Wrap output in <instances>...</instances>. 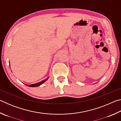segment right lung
<instances>
[{"label":"right lung","mask_w":121,"mask_h":121,"mask_svg":"<svg viewBox=\"0 0 121 121\" xmlns=\"http://www.w3.org/2000/svg\"><path fill=\"white\" fill-rule=\"evenodd\" d=\"M9 66H10V64H9ZM48 78H49V77H48L47 78H46L45 79H44V80L40 82L37 83H35V84H30V85L25 84V85H26V86H29V87H37V86H38L42 85V84H43V83L45 82H46L47 80H48Z\"/></svg>","instance_id":"right-lung-1"}]
</instances>
